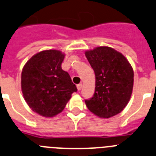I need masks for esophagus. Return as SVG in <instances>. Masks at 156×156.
<instances>
[{
	"label": "esophagus",
	"instance_id": "obj_1",
	"mask_svg": "<svg viewBox=\"0 0 156 156\" xmlns=\"http://www.w3.org/2000/svg\"><path fill=\"white\" fill-rule=\"evenodd\" d=\"M77 88H78V91L81 90V88H82V84H81V83L78 84V85H77Z\"/></svg>",
	"mask_w": 156,
	"mask_h": 156
}]
</instances>
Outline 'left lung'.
Wrapping results in <instances>:
<instances>
[{
	"label": "left lung",
	"instance_id": "8db88e82",
	"mask_svg": "<svg viewBox=\"0 0 156 156\" xmlns=\"http://www.w3.org/2000/svg\"><path fill=\"white\" fill-rule=\"evenodd\" d=\"M85 54L95 75V93L85 100L86 106L101 118L118 114L132 94V67L123 54L111 47H96Z\"/></svg>",
	"mask_w": 156,
	"mask_h": 156
}]
</instances>
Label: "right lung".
<instances>
[{"label": "right lung", "mask_w": 156, "mask_h": 156, "mask_svg": "<svg viewBox=\"0 0 156 156\" xmlns=\"http://www.w3.org/2000/svg\"><path fill=\"white\" fill-rule=\"evenodd\" d=\"M64 58L60 50H43L31 57L22 69L24 99L33 111L45 117L62 112L71 94L78 90L61 68Z\"/></svg>", "instance_id": "1"}]
</instances>
